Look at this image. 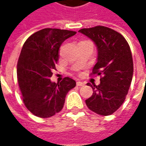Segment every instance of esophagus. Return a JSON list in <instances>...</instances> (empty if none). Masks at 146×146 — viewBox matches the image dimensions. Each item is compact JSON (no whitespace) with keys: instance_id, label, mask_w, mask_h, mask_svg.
Returning a JSON list of instances; mask_svg holds the SVG:
<instances>
[{"instance_id":"1","label":"esophagus","mask_w":146,"mask_h":146,"mask_svg":"<svg viewBox=\"0 0 146 146\" xmlns=\"http://www.w3.org/2000/svg\"><path fill=\"white\" fill-rule=\"evenodd\" d=\"M76 84H77V86H83V85H84L85 84H84V82L77 81V82H76Z\"/></svg>"}]
</instances>
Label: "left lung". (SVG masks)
Listing matches in <instances>:
<instances>
[{
	"instance_id": "obj_1",
	"label": "left lung",
	"mask_w": 146,
	"mask_h": 146,
	"mask_svg": "<svg viewBox=\"0 0 146 146\" xmlns=\"http://www.w3.org/2000/svg\"><path fill=\"white\" fill-rule=\"evenodd\" d=\"M79 32L95 44L98 57L93 73L102 76L98 85L87 84L93 88V93L85 101L86 105L98 115H111L123 103L131 85L133 62L129 44L119 32L103 26L84 28Z\"/></svg>"
}]
</instances>
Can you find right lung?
<instances>
[{"label": "right lung", "mask_w": 146, "mask_h": 146, "mask_svg": "<svg viewBox=\"0 0 146 146\" xmlns=\"http://www.w3.org/2000/svg\"><path fill=\"white\" fill-rule=\"evenodd\" d=\"M76 32L44 28L31 35L21 50L18 66V81L26 107L40 118H48L61 111L66 95L76 87L69 77L56 84L50 80L52 70L58 60L62 44Z\"/></svg>", "instance_id": "1"}]
</instances>
